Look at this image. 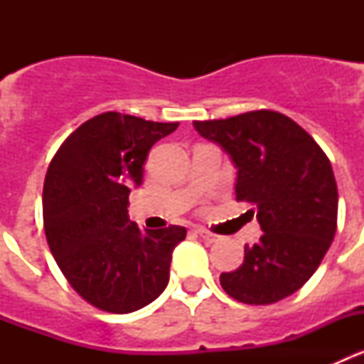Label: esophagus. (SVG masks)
Here are the masks:
<instances>
[{
    "instance_id": "34e87169",
    "label": "esophagus",
    "mask_w": 364,
    "mask_h": 364,
    "mask_svg": "<svg viewBox=\"0 0 364 364\" xmlns=\"http://www.w3.org/2000/svg\"><path fill=\"white\" fill-rule=\"evenodd\" d=\"M197 233H198V237H200L202 240H205V242H218V240H220V237H218V235H215V233H211V231H205V230H197Z\"/></svg>"
}]
</instances>
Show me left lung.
Returning <instances> with one entry per match:
<instances>
[{"mask_svg":"<svg viewBox=\"0 0 364 364\" xmlns=\"http://www.w3.org/2000/svg\"><path fill=\"white\" fill-rule=\"evenodd\" d=\"M233 160L237 202L257 213L262 237L220 284L244 304L266 306L295 294L319 268L337 230V184L319 144L291 118L259 109L193 122Z\"/></svg>","mask_w":364,"mask_h":364,"instance_id":"1","label":"left lung"}]
</instances>
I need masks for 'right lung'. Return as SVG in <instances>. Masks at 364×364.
<instances>
[{"instance_id":"add662e5","label":"right lung","mask_w":364,"mask_h":364,"mask_svg":"<svg viewBox=\"0 0 364 364\" xmlns=\"http://www.w3.org/2000/svg\"><path fill=\"white\" fill-rule=\"evenodd\" d=\"M176 127L178 122L102 112L70 133L50 160L43 184L47 242L69 284L98 310L131 314L166 290L186 228L142 233L127 205L153 144Z\"/></svg>"}]
</instances>
